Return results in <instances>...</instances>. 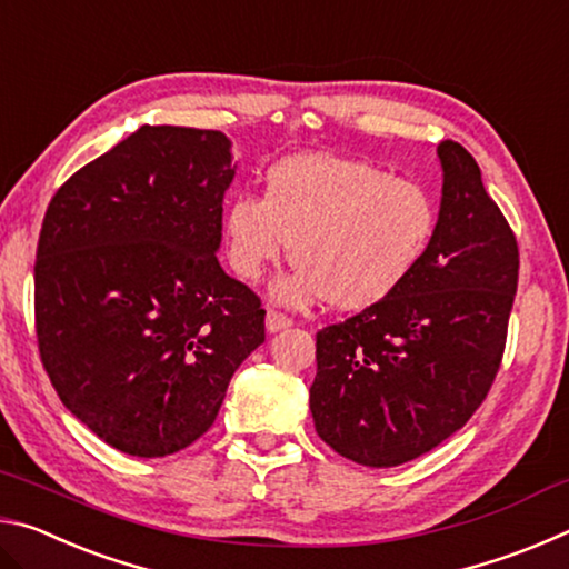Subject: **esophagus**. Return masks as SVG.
<instances>
[{
  "instance_id": "obj_1",
  "label": "esophagus",
  "mask_w": 569,
  "mask_h": 569,
  "mask_svg": "<svg viewBox=\"0 0 569 569\" xmlns=\"http://www.w3.org/2000/svg\"><path fill=\"white\" fill-rule=\"evenodd\" d=\"M291 323H293V321L288 319V316L278 313V311H268V313H266V331H268V333L283 331V329H288V326H291Z\"/></svg>"
}]
</instances>
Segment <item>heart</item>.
Wrapping results in <instances>:
<instances>
[{"mask_svg":"<svg viewBox=\"0 0 569 569\" xmlns=\"http://www.w3.org/2000/svg\"><path fill=\"white\" fill-rule=\"evenodd\" d=\"M439 208L413 180L339 156H293L268 170L263 198L238 196L223 230L230 266L246 281L288 253L298 266L271 293L306 306L326 296L361 311L389 298L435 243Z\"/></svg>","mask_w":569,"mask_h":569,"instance_id":"obj_1","label":"heart"}]
</instances>
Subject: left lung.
Returning a JSON list of instances; mask_svg holds the SVG:
<instances>
[{
    "mask_svg": "<svg viewBox=\"0 0 569 569\" xmlns=\"http://www.w3.org/2000/svg\"><path fill=\"white\" fill-rule=\"evenodd\" d=\"M437 156L439 226L417 271L316 333V431L363 467H397L439 447L479 409L502 361L517 240L477 160L451 140Z\"/></svg>",
    "mask_w": 569,
    "mask_h": 569,
    "instance_id": "8db88e82",
    "label": "left lung"
}]
</instances>
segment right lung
<instances>
[{"label":"right lung","mask_w":569,"mask_h":569,"mask_svg":"<svg viewBox=\"0 0 569 569\" xmlns=\"http://www.w3.org/2000/svg\"><path fill=\"white\" fill-rule=\"evenodd\" d=\"M233 142L142 124L54 192L34 263L40 356L57 397L132 457L213 427L266 341L258 296L218 263Z\"/></svg>","instance_id":"obj_1"}]
</instances>
